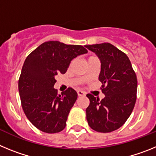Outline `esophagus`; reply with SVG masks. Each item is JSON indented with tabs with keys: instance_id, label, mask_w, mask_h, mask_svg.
Segmentation results:
<instances>
[{
	"instance_id": "obj_1",
	"label": "esophagus",
	"mask_w": 156,
	"mask_h": 156,
	"mask_svg": "<svg viewBox=\"0 0 156 156\" xmlns=\"http://www.w3.org/2000/svg\"><path fill=\"white\" fill-rule=\"evenodd\" d=\"M77 94H78L79 97H81V96H85L84 92L81 91V90H78V91H77Z\"/></svg>"
}]
</instances>
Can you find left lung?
<instances>
[{
  "label": "left lung",
  "instance_id": "8db88e82",
  "mask_svg": "<svg viewBox=\"0 0 156 156\" xmlns=\"http://www.w3.org/2000/svg\"><path fill=\"white\" fill-rule=\"evenodd\" d=\"M101 61L98 80L105 97L101 100L91 94L87 97L90 105L87 120L91 129L109 133L124 124L131 114L137 99V80L129 58L109 43L86 45Z\"/></svg>",
  "mask_w": 156,
  "mask_h": 156
}]
</instances>
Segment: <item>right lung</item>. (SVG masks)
I'll return each mask as SVG.
<instances>
[{"label": "right lung", "instance_id": "1", "mask_svg": "<svg viewBox=\"0 0 156 156\" xmlns=\"http://www.w3.org/2000/svg\"><path fill=\"white\" fill-rule=\"evenodd\" d=\"M87 52L81 45L59 41L43 43L27 57L19 79V92L24 113L35 127L48 133L66 126L77 93L69 87L62 94L54 88L55 77L66 73L72 59Z\"/></svg>", "mask_w": 156, "mask_h": 156}]
</instances>
